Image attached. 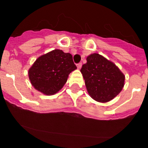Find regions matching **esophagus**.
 I'll list each match as a JSON object with an SVG mask.
<instances>
[{"label":"esophagus","instance_id":"esophagus-1","mask_svg":"<svg viewBox=\"0 0 148 148\" xmlns=\"http://www.w3.org/2000/svg\"><path fill=\"white\" fill-rule=\"evenodd\" d=\"M82 66V63H78V64H77V67H78V69H81Z\"/></svg>","mask_w":148,"mask_h":148}]
</instances>
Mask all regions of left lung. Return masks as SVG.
Returning <instances> with one entry per match:
<instances>
[{"label": "left lung", "instance_id": "8db88e82", "mask_svg": "<svg viewBox=\"0 0 148 148\" xmlns=\"http://www.w3.org/2000/svg\"><path fill=\"white\" fill-rule=\"evenodd\" d=\"M81 73L89 95L99 102L113 99L125 85V75L118 66L98 53L87 56Z\"/></svg>", "mask_w": 148, "mask_h": 148}]
</instances>
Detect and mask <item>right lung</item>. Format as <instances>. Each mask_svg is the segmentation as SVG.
Returning <instances> with one entry per match:
<instances>
[{
	"label": "right lung",
	"mask_w": 148,
	"mask_h": 148,
	"mask_svg": "<svg viewBox=\"0 0 148 148\" xmlns=\"http://www.w3.org/2000/svg\"><path fill=\"white\" fill-rule=\"evenodd\" d=\"M75 69L70 53L54 49L36 59L29 70V78L39 92L54 95L64 87L69 74Z\"/></svg>",
	"instance_id": "add662e5"
}]
</instances>
